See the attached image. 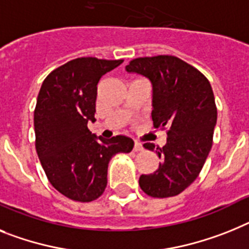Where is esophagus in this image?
<instances>
[{
    "label": "esophagus",
    "instance_id": "obj_1",
    "mask_svg": "<svg viewBox=\"0 0 249 249\" xmlns=\"http://www.w3.org/2000/svg\"><path fill=\"white\" fill-rule=\"evenodd\" d=\"M134 150H135V152H141V150H143V144H142L141 142H135V143H134Z\"/></svg>",
    "mask_w": 249,
    "mask_h": 249
}]
</instances>
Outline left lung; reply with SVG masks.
<instances>
[{
    "instance_id": "8db88e82",
    "label": "left lung",
    "mask_w": 249,
    "mask_h": 249,
    "mask_svg": "<svg viewBox=\"0 0 249 249\" xmlns=\"http://www.w3.org/2000/svg\"><path fill=\"white\" fill-rule=\"evenodd\" d=\"M125 70L150 79L153 125L167 130L164 147L144 144L156 150L160 163L156 172L139 177V186L157 199L178 195L197 178L212 149L218 115L212 86L199 70L175 55L135 58Z\"/></svg>"
}]
</instances>
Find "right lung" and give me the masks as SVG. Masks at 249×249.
<instances>
[{"label":"right lung","instance_id":"obj_1","mask_svg":"<svg viewBox=\"0 0 249 249\" xmlns=\"http://www.w3.org/2000/svg\"><path fill=\"white\" fill-rule=\"evenodd\" d=\"M123 59L81 57L67 62L44 79L34 110L35 148L49 182L74 201L89 202L104 194L108 162L129 153L131 138L96 137L87 128L95 121L97 83Z\"/></svg>","mask_w":249,"mask_h":249}]
</instances>
